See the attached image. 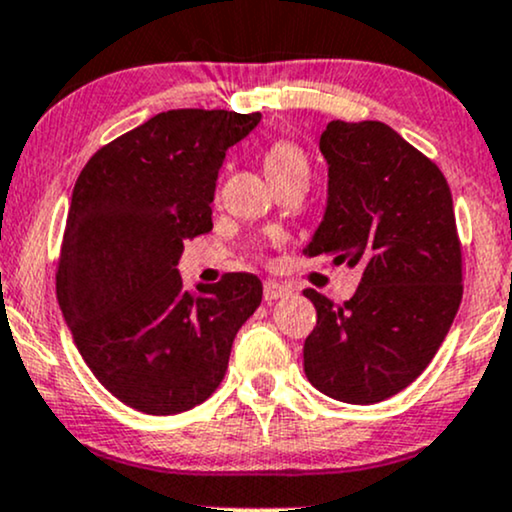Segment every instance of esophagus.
I'll return each instance as SVG.
<instances>
[{
  "label": "esophagus",
  "instance_id": "obj_1",
  "mask_svg": "<svg viewBox=\"0 0 512 512\" xmlns=\"http://www.w3.org/2000/svg\"><path fill=\"white\" fill-rule=\"evenodd\" d=\"M287 294H290V287L280 285V282L275 280H268L266 285H263V299H266V302H275V299L287 297Z\"/></svg>",
  "mask_w": 512,
  "mask_h": 512
}]
</instances>
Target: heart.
I'll return each instance as SVG.
<instances>
[{
    "instance_id": "1",
    "label": "heart",
    "mask_w": 512,
    "mask_h": 512,
    "mask_svg": "<svg viewBox=\"0 0 512 512\" xmlns=\"http://www.w3.org/2000/svg\"><path fill=\"white\" fill-rule=\"evenodd\" d=\"M263 167H266L268 179L285 177V174L294 172L309 174V160H306L304 150L292 141L270 143L266 155H263Z\"/></svg>"
}]
</instances>
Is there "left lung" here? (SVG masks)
I'll use <instances>...</instances> for the list:
<instances>
[{
	"label": "left lung",
	"instance_id": "obj_1",
	"mask_svg": "<svg viewBox=\"0 0 512 512\" xmlns=\"http://www.w3.org/2000/svg\"><path fill=\"white\" fill-rule=\"evenodd\" d=\"M328 203L304 256L362 270L350 302L316 290V328L304 342L311 386L350 405H374L429 366L462 299L453 196L436 162L383 122H330L321 134Z\"/></svg>",
	"mask_w": 512,
	"mask_h": 512
}]
</instances>
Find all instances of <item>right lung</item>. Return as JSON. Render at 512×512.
Masks as SVG:
<instances>
[{"label":"right lung","mask_w":512,"mask_h":512,"mask_svg":"<svg viewBox=\"0 0 512 512\" xmlns=\"http://www.w3.org/2000/svg\"><path fill=\"white\" fill-rule=\"evenodd\" d=\"M261 114L170 110L102 146L78 174L57 268L64 321L95 378L146 414H177L215 393L263 285L227 273L189 292L184 242L213 230L227 148Z\"/></svg>","instance_id":"add662e5"}]
</instances>
